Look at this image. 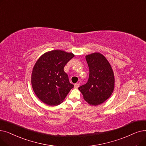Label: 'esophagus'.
Masks as SVG:
<instances>
[{
  "instance_id": "1",
  "label": "esophagus",
  "mask_w": 146,
  "mask_h": 146,
  "mask_svg": "<svg viewBox=\"0 0 146 146\" xmlns=\"http://www.w3.org/2000/svg\"><path fill=\"white\" fill-rule=\"evenodd\" d=\"M79 85H80L79 84H74V88H78L79 86Z\"/></svg>"
}]
</instances>
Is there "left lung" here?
<instances>
[{"instance_id":"obj_1","label":"left lung","mask_w":146,"mask_h":146,"mask_svg":"<svg viewBox=\"0 0 146 146\" xmlns=\"http://www.w3.org/2000/svg\"><path fill=\"white\" fill-rule=\"evenodd\" d=\"M90 69L87 83L79 87L85 100L90 105L102 104L112 94L115 78L112 68L105 56L98 52L86 56Z\"/></svg>"}]
</instances>
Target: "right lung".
Here are the masks:
<instances>
[{"label":"right lung","mask_w":146,"mask_h":146,"mask_svg":"<svg viewBox=\"0 0 146 146\" xmlns=\"http://www.w3.org/2000/svg\"><path fill=\"white\" fill-rule=\"evenodd\" d=\"M74 56L71 52L53 50L43 54L36 61L31 73V85L43 103L49 106L61 104L74 87L64 71L66 64Z\"/></svg>","instance_id":"obj_1"}]
</instances>
